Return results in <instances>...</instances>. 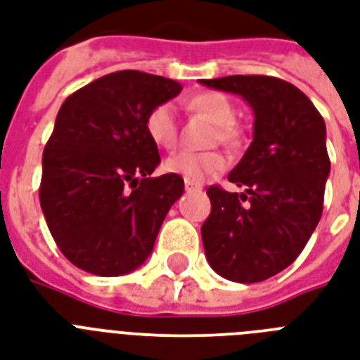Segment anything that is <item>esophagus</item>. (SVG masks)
Returning a JSON list of instances; mask_svg holds the SVG:
<instances>
[{
  "label": "esophagus",
  "instance_id": "34e87169",
  "mask_svg": "<svg viewBox=\"0 0 360 360\" xmlns=\"http://www.w3.org/2000/svg\"><path fill=\"white\" fill-rule=\"evenodd\" d=\"M185 191L186 192H198V191H200V186L194 185V183H188V181H186V183H185Z\"/></svg>",
  "mask_w": 360,
  "mask_h": 360
}]
</instances>
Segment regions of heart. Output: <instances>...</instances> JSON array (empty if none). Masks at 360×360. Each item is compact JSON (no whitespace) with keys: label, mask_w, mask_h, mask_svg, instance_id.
<instances>
[{"label":"heart","mask_w":360,"mask_h":360,"mask_svg":"<svg viewBox=\"0 0 360 360\" xmlns=\"http://www.w3.org/2000/svg\"><path fill=\"white\" fill-rule=\"evenodd\" d=\"M192 108L217 124L214 140L222 143H237L240 132L237 130V108L230 98L217 91H205L194 95ZM146 132L153 143L169 149L177 141V112L174 103H160L146 117ZM228 166V160L219 151H177L169 155L164 162L166 172L179 175L188 183L200 185L209 177L220 174Z\"/></svg>","instance_id":"obj_1"}]
</instances>
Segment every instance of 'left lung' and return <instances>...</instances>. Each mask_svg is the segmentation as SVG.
<instances>
[{"label": "left lung", "mask_w": 360, "mask_h": 360, "mask_svg": "<svg viewBox=\"0 0 360 360\" xmlns=\"http://www.w3.org/2000/svg\"><path fill=\"white\" fill-rule=\"evenodd\" d=\"M200 84L240 95L254 112V140L228 175L245 192L207 188L205 257L231 282H262L295 262L321 219L330 172L325 121L301 89L274 76L236 75Z\"/></svg>", "instance_id": "1"}]
</instances>
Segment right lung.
<instances>
[{
	"mask_svg": "<svg viewBox=\"0 0 360 360\" xmlns=\"http://www.w3.org/2000/svg\"><path fill=\"white\" fill-rule=\"evenodd\" d=\"M181 89L164 76L120 70L61 104L42 153L39 198L56 245L82 271L120 276L153 252L185 181L151 177L160 155L146 117Z\"/></svg>",
	"mask_w": 360,
	"mask_h": 360,
	"instance_id": "right-lung-1",
	"label": "right lung"
}]
</instances>
